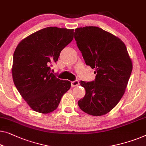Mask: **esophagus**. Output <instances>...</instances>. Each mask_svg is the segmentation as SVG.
<instances>
[{
    "label": "esophagus",
    "instance_id": "34e87169",
    "mask_svg": "<svg viewBox=\"0 0 146 146\" xmlns=\"http://www.w3.org/2000/svg\"><path fill=\"white\" fill-rule=\"evenodd\" d=\"M78 85H79V82H78V80H75V81L71 82L72 87H76V86H78Z\"/></svg>",
    "mask_w": 146,
    "mask_h": 146
}]
</instances>
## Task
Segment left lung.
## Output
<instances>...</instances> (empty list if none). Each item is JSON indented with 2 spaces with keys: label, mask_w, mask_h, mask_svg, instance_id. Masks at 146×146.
I'll use <instances>...</instances> for the list:
<instances>
[{
  "label": "left lung",
  "mask_w": 146,
  "mask_h": 146,
  "mask_svg": "<svg viewBox=\"0 0 146 146\" xmlns=\"http://www.w3.org/2000/svg\"><path fill=\"white\" fill-rule=\"evenodd\" d=\"M74 38L86 64L97 74L95 81L80 82L86 95L78 105L90 115H104L124 94L132 70V60L123 41L100 27H78Z\"/></svg>",
  "instance_id": "obj_1"
}]
</instances>
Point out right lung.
I'll list each match as a JSON object with an SVG mask.
<instances>
[{"label":"right lung","mask_w":146,"mask_h":146,"mask_svg":"<svg viewBox=\"0 0 146 146\" xmlns=\"http://www.w3.org/2000/svg\"><path fill=\"white\" fill-rule=\"evenodd\" d=\"M74 29L48 27L29 35L17 46L12 74L21 96L31 109L47 114L57 108L71 83L50 72L63 48L72 41Z\"/></svg>","instance_id":"1"}]
</instances>
